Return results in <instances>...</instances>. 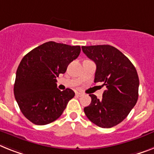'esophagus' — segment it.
Returning <instances> with one entry per match:
<instances>
[{"mask_svg":"<svg viewBox=\"0 0 154 154\" xmlns=\"http://www.w3.org/2000/svg\"><path fill=\"white\" fill-rule=\"evenodd\" d=\"M75 96H76V97H81V96H82V94H81V93L76 92L75 93Z\"/></svg>","mask_w":154,"mask_h":154,"instance_id":"34e87169","label":"esophagus"}]
</instances>
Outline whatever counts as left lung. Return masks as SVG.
<instances>
[{
    "instance_id": "8db88e82",
    "label": "left lung",
    "mask_w": 154,
    "mask_h": 154,
    "mask_svg": "<svg viewBox=\"0 0 154 154\" xmlns=\"http://www.w3.org/2000/svg\"><path fill=\"white\" fill-rule=\"evenodd\" d=\"M82 50L96 63L94 82L106 86L101 100L90 94L91 103L84 108V112L100 128H112L128 116L138 101L137 71L130 60L112 45L82 46Z\"/></svg>"
}]
</instances>
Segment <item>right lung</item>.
<instances>
[{"mask_svg":"<svg viewBox=\"0 0 154 154\" xmlns=\"http://www.w3.org/2000/svg\"><path fill=\"white\" fill-rule=\"evenodd\" d=\"M80 51L79 45L48 42L23 57L16 71L14 95L22 113L33 124L55 121L74 97L71 89L57 88L56 78L65 73Z\"/></svg>","mask_w":154,"mask_h":154,"instance_id":"obj_1","label":"right lung"}]
</instances>
